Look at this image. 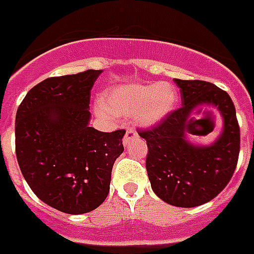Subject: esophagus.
Instances as JSON below:
<instances>
[{
    "instance_id": "obj_1",
    "label": "esophagus",
    "mask_w": 254,
    "mask_h": 254,
    "mask_svg": "<svg viewBox=\"0 0 254 254\" xmlns=\"http://www.w3.org/2000/svg\"><path fill=\"white\" fill-rule=\"evenodd\" d=\"M136 136H138L136 131H135L134 128H128L127 131H126L125 138H123V144H125V146H127L129 140H132V139H135Z\"/></svg>"
}]
</instances>
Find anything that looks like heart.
<instances>
[{
  "label": "heart",
  "mask_w": 254,
  "mask_h": 254,
  "mask_svg": "<svg viewBox=\"0 0 254 254\" xmlns=\"http://www.w3.org/2000/svg\"><path fill=\"white\" fill-rule=\"evenodd\" d=\"M177 103L178 89L167 81L126 84L107 93L98 112L103 116H135L139 125L148 127L170 115Z\"/></svg>",
  "instance_id": "1"
}]
</instances>
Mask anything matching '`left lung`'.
<instances>
[{
	"label": "left lung",
	"mask_w": 254,
	"mask_h": 254,
	"mask_svg": "<svg viewBox=\"0 0 254 254\" xmlns=\"http://www.w3.org/2000/svg\"><path fill=\"white\" fill-rule=\"evenodd\" d=\"M182 107L152 128L138 131L147 142L146 170L162 201L178 207L203 205L217 197L233 177L240 154V126L228 93L202 80H179ZM215 106L224 120L220 138L210 146H195L186 133H197L191 116L198 105Z\"/></svg>",
	"instance_id": "obj_1"
}]
</instances>
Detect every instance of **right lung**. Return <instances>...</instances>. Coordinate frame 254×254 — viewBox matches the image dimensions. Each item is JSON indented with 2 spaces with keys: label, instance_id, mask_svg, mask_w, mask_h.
<instances>
[{
  "label": "right lung",
  "instance_id": "obj_1",
  "mask_svg": "<svg viewBox=\"0 0 254 254\" xmlns=\"http://www.w3.org/2000/svg\"><path fill=\"white\" fill-rule=\"evenodd\" d=\"M102 70L49 77L26 93L16 114V155L32 191L68 214L100 206L125 151V129L89 127V98Z\"/></svg>",
  "mask_w": 254,
  "mask_h": 254
}]
</instances>
